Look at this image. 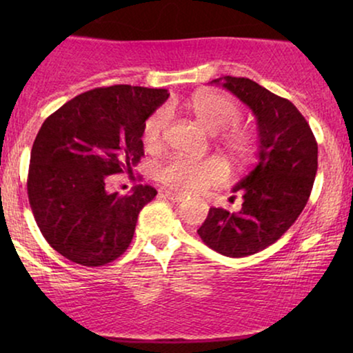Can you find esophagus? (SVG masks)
Instances as JSON below:
<instances>
[{
	"instance_id": "esophagus-1",
	"label": "esophagus",
	"mask_w": 353,
	"mask_h": 353,
	"mask_svg": "<svg viewBox=\"0 0 353 353\" xmlns=\"http://www.w3.org/2000/svg\"><path fill=\"white\" fill-rule=\"evenodd\" d=\"M163 194H165L167 199L172 201V202H181V201H185V194H181V192L163 191Z\"/></svg>"
}]
</instances>
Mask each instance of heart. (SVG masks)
I'll list each match as a JSON object with an SVG mask.
<instances>
[{"instance_id":"obj_1","label":"heart","mask_w":353,"mask_h":353,"mask_svg":"<svg viewBox=\"0 0 353 353\" xmlns=\"http://www.w3.org/2000/svg\"><path fill=\"white\" fill-rule=\"evenodd\" d=\"M185 108L209 132H220V144L236 162L244 163L252 157V134L236 125L241 112L238 104L228 94L219 91H199L190 101H186ZM165 128V110H157L144 122L143 143L149 151L162 146ZM156 175L163 185L178 192H197L223 181L226 178V167L215 157L191 161L181 156H173L157 167Z\"/></svg>"}]
</instances>
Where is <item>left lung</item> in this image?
<instances>
[{
  "label": "left lung",
  "mask_w": 353,
  "mask_h": 353,
  "mask_svg": "<svg viewBox=\"0 0 353 353\" xmlns=\"http://www.w3.org/2000/svg\"><path fill=\"white\" fill-rule=\"evenodd\" d=\"M248 105L257 120L259 162L236 183L239 212L210 207L197 234L226 257H248L267 249L302 214L318 168V144L310 125L291 101L244 77L212 80Z\"/></svg>",
  "instance_id": "obj_1"
}]
</instances>
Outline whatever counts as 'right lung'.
<instances>
[{
    "mask_svg": "<svg viewBox=\"0 0 353 353\" xmlns=\"http://www.w3.org/2000/svg\"><path fill=\"white\" fill-rule=\"evenodd\" d=\"M163 88L114 85L81 93L43 122L33 143L27 192L41 234L70 262L101 267L133 239L149 185L105 191L109 175L141 161L143 127L168 99Z\"/></svg>",
    "mask_w": 353,
    "mask_h": 353,
    "instance_id": "1",
    "label": "right lung"
}]
</instances>
